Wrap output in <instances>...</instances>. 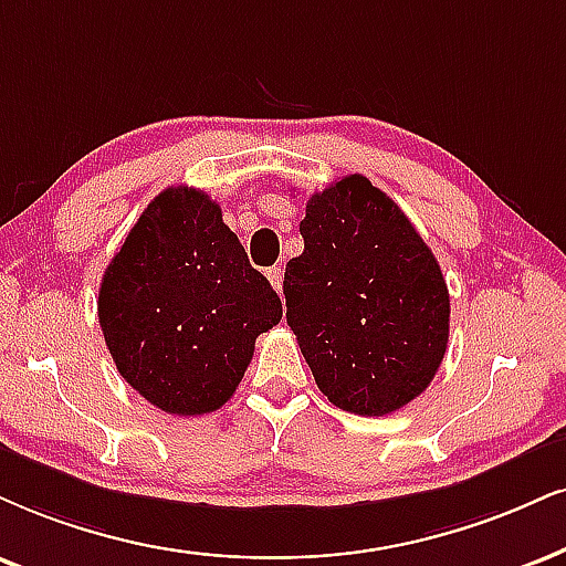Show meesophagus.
Wrapping results in <instances>:
<instances>
[{"label":"esophagus","mask_w":566,"mask_h":566,"mask_svg":"<svg viewBox=\"0 0 566 566\" xmlns=\"http://www.w3.org/2000/svg\"><path fill=\"white\" fill-rule=\"evenodd\" d=\"M268 277H270L272 289H275L277 294H283V268H281V264H275V268H270V270H268Z\"/></svg>","instance_id":"esophagus-1"}]
</instances>
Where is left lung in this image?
Segmentation results:
<instances>
[{"mask_svg": "<svg viewBox=\"0 0 566 566\" xmlns=\"http://www.w3.org/2000/svg\"><path fill=\"white\" fill-rule=\"evenodd\" d=\"M298 230L304 251L285 264V319L317 388L361 417L407 407L449 346L441 264L365 176L312 193Z\"/></svg>", "mask_w": 566, "mask_h": 566, "instance_id": "8db88e82", "label": "left lung"}]
</instances>
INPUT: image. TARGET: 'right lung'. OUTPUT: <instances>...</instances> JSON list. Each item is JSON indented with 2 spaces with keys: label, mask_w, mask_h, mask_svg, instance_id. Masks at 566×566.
I'll return each mask as SVG.
<instances>
[{
  "label": "right lung",
  "mask_w": 566,
  "mask_h": 566,
  "mask_svg": "<svg viewBox=\"0 0 566 566\" xmlns=\"http://www.w3.org/2000/svg\"><path fill=\"white\" fill-rule=\"evenodd\" d=\"M117 373L167 415L220 409L283 304L205 191L165 188L130 228L99 289Z\"/></svg>",
  "instance_id": "obj_1"
}]
</instances>
